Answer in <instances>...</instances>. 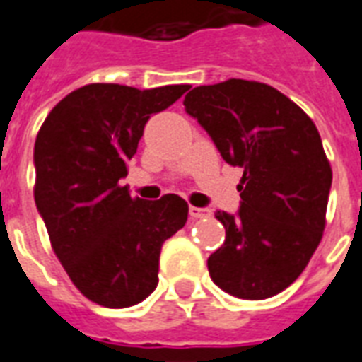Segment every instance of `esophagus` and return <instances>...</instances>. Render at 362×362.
I'll list each match as a JSON object with an SVG mask.
<instances>
[{
	"instance_id": "esophagus-1",
	"label": "esophagus",
	"mask_w": 362,
	"mask_h": 362,
	"mask_svg": "<svg viewBox=\"0 0 362 362\" xmlns=\"http://www.w3.org/2000/svg\"><path fill=\"white\" fill-rule=\"evenodd\" d=\"M189 214H191V217H194V219H200V217L210 216V210H206V208H194V206H191V208H189Z\"/></svg>"
}]
</instances>
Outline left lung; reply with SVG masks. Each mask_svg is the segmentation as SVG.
I'll return each mask as SVG.
<instances>
[{
  "label": "left lung",
  "mask_w": 362,
  "mask_h": 362,
  "mask_svg": "<svg viewBox=\"0 0 362 362\" xmlns=\"http://www.w3.org/2000/svg\"><path fill=\"white\" fill-rule=\"evenodd\" d=\"M183 105L244 170L238 214H216L225 243L208 257L211 281L243 300L276 296L303 273L326 225L332 168L313 119L279 89L235 78L194 88Z\"/></svg>",
  "instance_id": "left-lung-1"
}]
</instances>
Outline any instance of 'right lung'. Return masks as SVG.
<instances>
[{"instance_id":"add662e5","label":"right lung","mask_w":362,"mask_h":362,"mask_svg":"<svg viewBox=\"0 0 362 362\" xmlns=\"http://www.w3.org/2000/svg\"><path fill=\"white\" fill-rule=\"evenodd\" d=\"M189 88L89 83L66 95L40 127L37 211L70 281L99 305L122 309L148 298L158 284L162 244L187 223L181 197L132 198L119 179L148 118Z\"/></svg>"}]
</instances>
